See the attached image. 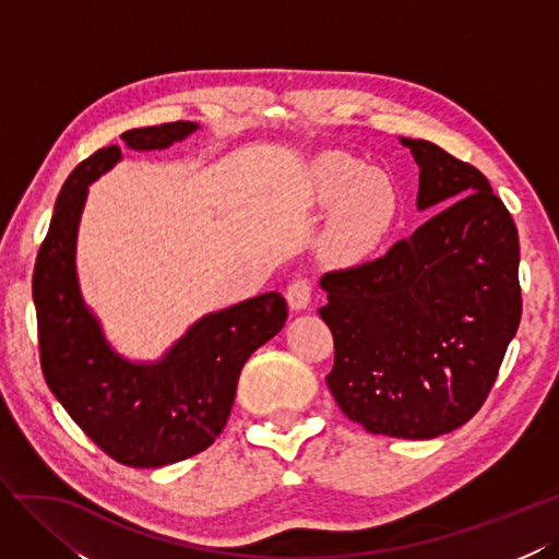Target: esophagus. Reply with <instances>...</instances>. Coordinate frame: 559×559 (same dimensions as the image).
<instances>
[{
    "label": "esophagus",
    "mask_w": 559,
    "mask_h": 559,
    "mask_svg": "<svg viewBox=\"0 0 559 559\" xmlns=\"http://www.w3.org/2000/svg\"><path fill=\"white\" fill-rule=\"evenodd\" d=\"M285 299H288V305H290L293 311L307 309L309 301H311V281L295 278L288 285V290H285Z\"/></svg>",
    "instance_id": "obj_1"
}]
</instances>
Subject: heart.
Listing matches in <instances>:
<instances>
[{
	"label": "heart",
	"mask_w": 559,
	"mask_h": 559,
	"mask_svg": "<svg viewBox=\"0 0 559 559\" xmlns=\"http://www.w3.org/2000/svg\"><path fill=\"white\" fill-rule=\"evenodd\" d=\"M313 201L334 205L323 234L332 262H354L370 254L395 219L397 197L386 173L362 168L356 158L325 154L313 166Z\"/></svg>",
	"instance_id": "1"
}]
</instances>
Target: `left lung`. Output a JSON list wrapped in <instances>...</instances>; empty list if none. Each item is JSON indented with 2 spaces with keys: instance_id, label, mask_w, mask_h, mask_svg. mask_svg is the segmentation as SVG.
<instances>
[{
  "instance_id": "left-lung-1",
  "label": "left lung",
  "mask_w": 559,
  "mask_h": 559,
  "mask_svg": "<svg viewBox=\"0 0 559 559\" xmlns=\"http://www.w3.org/2000/svg\"><path fill=\"white\" fill-rule=\"evenodd\" d=\"M419 166V211H436L384 258L328 271L318 309L334 337L325 377L350 421L430 440L483 407L522 295L515 222L485 175L428 140L401 138Z\"/></svg>"
}]
</instances>
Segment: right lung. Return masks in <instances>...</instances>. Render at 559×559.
I'll use <instances>...</instances> for the list:
<instances>
[{"label": "right lung", "mask_w": 559, "mask_h": 559, "mask_svg": "<svg viewBox=\"0 0 559 559\" xmlns=\"http://www.w3.org/2000/svg\"><path fill=\"white\" fill-rule=\"evenodd\" d=\"M199 129L175 121L126 131L131 150H166ZM121 158L109 145L79 164L62 185L37 254L32 297L46 384L76 426L115 461L158 468L211 448L234 405L246 360L281 332L288 305L278 293L203 316L162 360L131 362L105 340L76 281V229L88 194Z\"/></svg>", "instance_id": "right-lung-1"}]
</instances>
